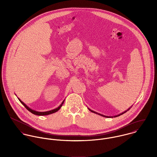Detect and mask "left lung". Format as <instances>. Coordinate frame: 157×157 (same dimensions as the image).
<instances>
[{"label": "left lung", "mask_w": 157, "mask_h": 157, "mask_svg": "<svg viewBox=\"0 0 157 157\" xmlns=\"http://www.w3.org/2000/svg\"><path fill=\"white\" fill-rule=\"evenodd\" d=\"M88 109L90 110V112H94V113H97V114H98V115H101V116H103V117H108V118H109H109H111V117L113 118V117H108V116H105V115H102V114H100V113H97V112H95V111H92L91 109H89V108H88ZM129 109H130V108H129V109H128V111H129ZM126 112H127V111H124V112H123V113H121L120 114H119V115H115V116H114V117H118V116H120V115H121L123 114L124 113H125Z\"/></svg>", "instance_id": "8db88e82"}]
</instances>
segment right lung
<instances>
[{"label": "right lung", "instance_id": "1", "mask_svg": "<svg viewBox=\"0 0 157 157\" xmlns=\"http://www.w3.org/2000/svg\"><path fill=\"white\" fill-rule=\"evenodd\" d=\"M18 99H19V100L21 101V103L26 108L27 110H28L29 112H31L32 113H33V114H34V115H49V114H51V113H54V112H56L57 111H58L60 109V108L62 106V105H63V103H64V101H65V100H63V101H62V104H61L58 108H56V109H52V110L49 111H46V112H38V111H34V110L31 109L29 108L28 106H26V105L22 101H21L19 98H18Z\"/></svg>", "mask_w": 157, "mask_h": 157}]
</instances>
